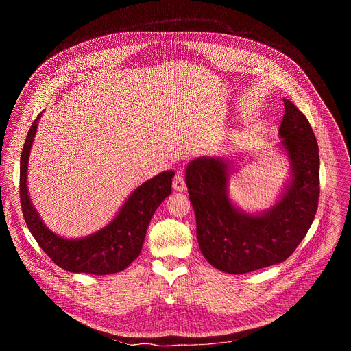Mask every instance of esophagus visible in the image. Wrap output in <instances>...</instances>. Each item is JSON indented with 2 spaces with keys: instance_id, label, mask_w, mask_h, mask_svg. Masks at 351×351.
I'll list each match as a JSON object with an SVG mask.
<instances>
[{
  "instance_id": "34e87169",
  "label": "esophagus",
  "mask_w": 351,
  "mask_h": 351,
  "mask_svg": "<svg viewBox=\"0 0 351 351\" xmlns=\"http://www.w3.org/2000/svg\"><path fill=\"white\" fill-rule=\"evenodd\" d=\"M172 187L175 191H183L186 189V183H184V178L180 172H178L172 180Z\"/></svg>"
}]
</instances>
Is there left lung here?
Returning a JSON list of instances; mask_svg holds the SVG:
<instances>
[{
    "label": "left lung",
    "instance_id": "8db88e82",
    "mask_svg": "<svg viewBox=\"0 0 351 351\" xmlns=\"http://www.w3.org/2000/svg\"><path fill=\"white\" fill-rule=\"evenodd\" d=\"M278 148L289 160V179L278 202L247 213L229 197L233 169L221 157H198L186 168V186L206 260L233 275L283 263L307 234L319 198V153L310 122L287 98Z\"/></svg>",
    "mask_w": 351,
    "mask_h": 351
}]
</instances>
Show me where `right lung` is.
Returning <instances> with one entry per match:
<instances>
[{
  "mask_svg": "<svg viewBox=\"0 0 351 351\" xmlns=\"http://www.w3.org/2000/svg\"><path fill=\"white\" fill-rule=\"evenodd\" d=\"M38 118L32 123L21 156V204L26 225L58 267L73 274L110 275L128 268L141 253L145 232L156 210L172 191L173 171H164L136 187L115 218L99 230L77 239L49 230L34 208L27 190V165Z\"/></svg>",
  "mask_w": 351,
  "mask_h": 351,
  "instance_id": "1",
  "label": "right lung"
}]
</instances>
